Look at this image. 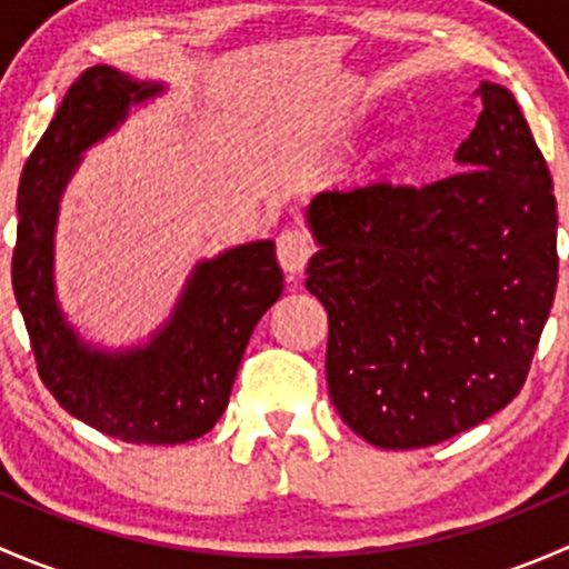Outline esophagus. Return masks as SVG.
Instances as JSON below:
<instances>
[{"label":"esophagus","instance_id":"esophagus-1","mask_svg":"<svg viewBox=\"0 0 569 569\" xmlns=\"http://www.w3.org/2000/svg\"><path fill=\"white\" fill-rule=\"evenodd\" d=\"M311 256L313 239L302 228H286L278 237V261L283 267V272H289L291 278L302 272V267H306Z\"/></svg>","mask_w":569,"mask_h":569}]
</instances>
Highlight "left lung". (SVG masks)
<instances>
[{
  "label": "left lung",
  "instance_id": "8db88e82",
  "mask_svg": "<svg viewBox=\"0 0 569 569\" xmlns=\"http://www.w3.org/2000/svg\"><path fill=\"white\" fill-rule=\"evenodd\" d=\"M465 170L371 181L308 206L306 289L327 311V391L380 449L443 443L529 377L559 278L556 198L518 101L481 82Z\"/></svg>",
  "mask_w": 569,
  "mask_h": 569
}]
</instances>
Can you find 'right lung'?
Listing matches in <instances>:
<instances>
[{
  "label": "right lung",
  "mask_w": 569,
  "mask_h": 569,
  "mask_svg": "<svg viewBox=\"0 0 569 569\" xmlns=\"http://www.w3.org/2000/svg\"><path fill=\"white\" fill-rule=\"evenodd\" d=\"M159 90L109 66L79 73L21 170L10 274L38 375L62 410L126 443L176 446L220 421L252 327L283 295L274 244H242L200 263L170 325L126 355L84 347L51 291L57 200L79 153Z\"/></svg>",
  "instance_id": "obj_1"
}]
</instances>
